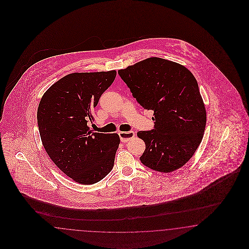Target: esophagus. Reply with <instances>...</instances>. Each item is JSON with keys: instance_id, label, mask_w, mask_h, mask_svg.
<instances>
[{"instance_id": "1", "label": "esophagus", "mask_w": 249, "mask_h": 249, "mask_svg": "<svg viewBox=\"0 0 249 249\" xmlns=\"http://www.w3.org/2000/svg\"><path fill=\"white\" fill-rule=\"evenodd\" d=\"M119 135L122 142H127L135 137V133L133 131H121L119 132Z\"/></svg>"}]
</instances>
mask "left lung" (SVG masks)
<instances>
[{"mask_svg":"<svg viewBox=\"0 0 249 249\" xmlns=\"http://www.w3.org/2000/svg\"><path fill=\"white\" fill-rule=\"evenodd\" d=\"M144 109L153 110L154 128L139 131L144 165L172 173L195 154L204 137L206 110L196 77L184 66L150 57L118 71Z\"/></svg>","mask_w":249,"mask_h":249,"instance_id":"left-lung-1","label":"left lung"}]
</instances>
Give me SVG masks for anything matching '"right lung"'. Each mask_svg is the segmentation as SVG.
I'll return each mask as SVG.
<instances>
[{
	"mask_svg": "<svg viewBox=\"0 0 249 249\" xmlns=\"http://www.w3.org/2000/svg\"><path fill=\"white\" fill-rule=\"evenodd\" d=\"M116 70L72 73L53 84L40 100L38 128L48 156L81 184L101 181L114 165L120 145L117 133L93 132L92 109L116 77Z\"/></svg>",
	"mask_w": 249,
	"mask_h": 249,
	"instance_id": "obj_1",
	"label": "right lung"
}]
</instances>
